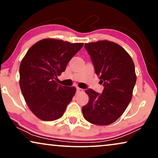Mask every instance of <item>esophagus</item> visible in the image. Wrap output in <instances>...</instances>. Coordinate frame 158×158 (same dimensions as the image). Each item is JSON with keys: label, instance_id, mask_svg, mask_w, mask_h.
<instances>
[{"label": "esophagus", "instance_id": "34e87169", "mask_svg": "<svg viewBox=\"0 0 158 158\" xmlns=\"http://www.w3.org/2000/svg\"><path fill=\"white\" fill-rule=\"evenodd\" d=\"M83 91V89H82V88H77V93H81Z\"/></svg>", "mask_w": 158, "mask_h": 158}]
</instances>
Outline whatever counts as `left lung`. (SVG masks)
<instances>
[{
    "label": "left lung",
    "instance_id": "1",
    "mask_svg": "<svg viewBox=\"0 0 158 158\" xmlns=\"http://www.w3.org/2000/svg\"><path fill=\"white\" fill-rule=\"evenodd\" d=\"M85 47L104 88L102 94L85 90L89 101L82 108L83 116L93 124H111L122 115L132 98L137 81L135 64L122 47L111 41L85 43Z\"/></svg>",
    "mask_w": 158,
    "mask_h": 158
}]
</instances>
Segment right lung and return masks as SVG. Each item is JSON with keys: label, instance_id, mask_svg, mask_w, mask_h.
I'll list each match as a JSON object with an SVG mask.
<instances>
[{"label": "right lung", "instance_id": "1", "mask_svg": "<svg viewBox=\"0 0 158 158\" xmlns=\"http://www.w3.org/2000/svg\"><path fill=\"white\" fill-rule=\"evenodd\" d=\"M83 46V43L43 39L21 60L19 85L29 109L40 119H58L72 101L76 88L58 85L56 81Z\"/></svg>", "mask_w": 158, "mask_h": 158}]
</instances>
